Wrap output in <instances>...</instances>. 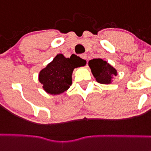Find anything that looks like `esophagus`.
Instances as JSON below:
<instances>
[{
    "label": "esophagus",
    "mask_w": 151,
    "mask_h": 151,
    "mask_svg": "<svg viewBox=\"0 0 151 151\" xmlns=\"http://www.w3.org/2000/svg\"><path fill=\"white\" fill-rule=\"evenodd\" d=\"M80 57H81L82 59H83V60H86V59H87L86 53H83V54H81V55H80Z\"/></svg>",
    "instance_id": "1"
}]
</instances>
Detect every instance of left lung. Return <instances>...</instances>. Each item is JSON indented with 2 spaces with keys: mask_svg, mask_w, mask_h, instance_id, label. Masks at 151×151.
<instances>
[{
  "mask_svg": "<svg viewBox=\"0 0 151 151\" xmlns=\"http://www.w3.org/2000/svg\"><path fill=\"white\" fill-rule=\"evenodd\" d=\"M93 76L98 83L101 84H110L112 78L117 76L116 69L102 59H93L88 62Z\"/></svg>",
  "mask_w": 151,
  "mask_h": 151,
  "instance_id": "left-lung-1",
  "label": "left lung"
}]
</instances>
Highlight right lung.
I'll use <instances>...</instances> for the list:
<instances>
[{
    "instance_id": "obj_1",
    "label": "right lung",
    "mask_w": 151,
    "mask_h": 151,
    "mask_svg": "<svg viewBox=\"0 0 151 151\" xmlns=\"http://www.w3.org/2000/svg\"><path fill=\"white\" fill-rule=\"evenodd\" d=\"M86 60L73 54L66 58L63 54H57L53 61L39 74V82L44 90L50 95H60L69 88L72 83V73L75 68L85 65Z\"/></svg>"
}]
</instances>
